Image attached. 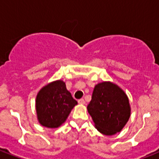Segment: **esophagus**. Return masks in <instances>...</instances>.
I'll return each instance as SVG.
<instances>
[{"instance_id": "34e87169", "label": "esophagus", "mask_w": 159, "mask_h": 159, "mask_svg": "<svg viewBox=\"0 0 159 159\" xmlns=\"http://www.w3.org/2000/svg\"><path fill=\"white\" fill-rule=\"evenodd\" d=\"M78 103H79V104L84 105L85 103H86V102L84 101V99H80V100H78Z\"/></svg>"}]
</instances>
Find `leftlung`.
<instances>
[{"instance_id":"left-lung-1","label":"left lung","mask_w":159,"mask_h":159,"mask_svg":"<svg viewBox=\"0 0 159 159\" xmlns=\"http://www.w3.org/2000/svg\"><path fill=\"white\" fill-rule=\"evenodd\" d=\"M87 111L97 130L105 135L120 132L130 116L126 94L120 87L110 82L96 85Z\"/></svg>"}]
</instances>
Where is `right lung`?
Instances as JSON below:
<instances>
[{"label":"right lung","mask_w":159,"mask_h":159,"mask_svg":"<svg viewBox=\"0 0 159 159\" xmlns=\"http://www.w3.org/2000/svg\"><path fill=\"white\" fill-rule=\"evenodd\" d=\"M77 104L64 82L57 80L51 82L43 87L36 97L39 122L47 128H57L64 123Z\"/></svg>","instance_id":"obj_1"}]
</instances>
